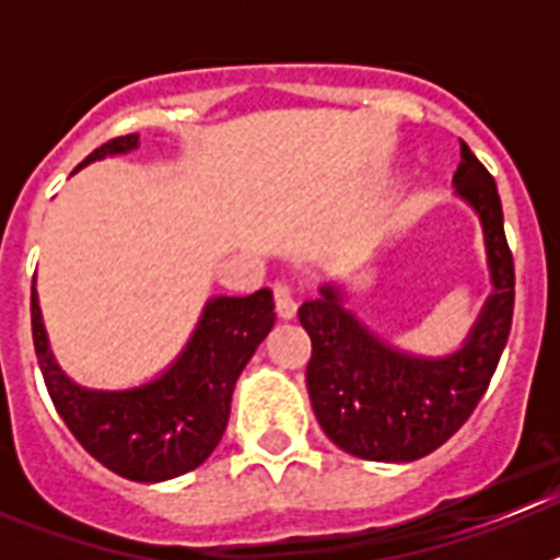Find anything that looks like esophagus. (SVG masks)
I'll list each match as a JSON object with an SVG mask.
<instances>
[{"label": "esophagus", "mask_w": 560, "mask_h": 560, "mask_svg": "<svg viewBox=\"0 0 560 560\" xmlns=\"http://www.w3.org/2000/svg\"><path fill=\"white\" fill-rule=\"evenodd\" d=\"M275 308L280 319H294L296 316V300L289 285H275Z\"/></svg>", "instance_id": "obj_1"}]
</instances>
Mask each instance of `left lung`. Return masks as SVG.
I'll return each mask as SVG.
<instances>
[{
  "label": "left lung",
  "instance_id": "left-lung-1",
  "mask_svg": "<svg viewBox=\"0 0 560 560\" xmlns=\"http://www.w3.org/2000/svg\"><path fill=\"white\" fill-rule=\"evenodd\" d=\"M454 187L482 221L493 283L463 348L434 359L404 353L364 328L334 285L300 305L311 336V407L323 432L353 457L412 463L443 446L477 409L511 336L516 275L502 201L493 176L463 140Z\"/></svg>",
  "mask_w": 560,
  "mask_h": 560
}]
</instances>
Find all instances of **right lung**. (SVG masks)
<instances>
[{"instance_id": "obj_1", "label": "right lung", "mask_w": 560, "mask_h": 560, "mask_svg": "<svg viewBox=\"0 0 560 560\" xmlns=\"http://www.w3.org/2000/svg\"><path fill=\"white\" fill-rule=\"evenodd\" d=\"M137 145L140 133L114 137L75 171ZM30 319L47 393L78 443L120 477L165 482L199 468L221 443L237 375L275 325V300L269 289L249 296H212L179 359L160 378L131 389H86L63 375L49 350L36 285Z\"/></svg>"}]
</instances>
